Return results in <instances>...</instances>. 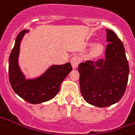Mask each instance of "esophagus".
<instances>
[{
    "label": "esophagus",
    "instance_id": "34e87169",
    "mask_svg": "<svg viewBox=\"0 0 135 135\" xmlns=\"http://www.w3.org/2000/svg\"><path fill=\"white\" fill-rule=\"evenodd\" d=\"M71 64L72 67L74 69H76L78 67V65H79V59L78 57L76 56H74V57H72V59H71Z\"/></svg>",
    "mask_w": 135,
    "mask_h": 135
}]
</instances>
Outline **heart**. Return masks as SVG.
<instances>
[{
    "mask_svg": "<svg viewBox=\"0 0 135 135\" xmlns=\"http://www.w3.org/2000/svg\"><path fill=\"white\" fill-rule=\"evenodd\" d=\"M103 51V46L100 44H95L93 45L91 52L94 55H98V54H101Z\"/></svg>",
    "mask_w": 135,
    "mask_h": 135,
    "instance_id": "1",
    "label": "heart"
}]
</instances>
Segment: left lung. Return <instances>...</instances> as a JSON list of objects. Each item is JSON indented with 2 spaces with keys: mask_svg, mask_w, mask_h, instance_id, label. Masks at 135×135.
Returning <instances> with one entry per match:
<instances>
[{
  "mask_svg": "<svg viewBox=\"0 0 135 135\" xmlns=\"http://www.w3.org/2000/svg\"><path fill=\"white\" fill-rule=\"evenodd\" d=\"M107 32L105 57L79 64L81 93L88 103L104 108L118 103L128 81L129 64L123 44L110 30Z\"/></svg>",
  "mask_w": 135,
  "mask_h": 135,
  "instance_id": "8db88e82",
  "label": "left lung"
}]
</instances>
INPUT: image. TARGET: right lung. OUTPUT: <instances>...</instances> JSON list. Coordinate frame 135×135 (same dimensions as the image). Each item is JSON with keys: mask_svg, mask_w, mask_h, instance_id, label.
<instances>
[{"mask_svg": "<svg viewBox=\"0 0 135 135\" xmlns=\"http://www.w3.org/2000/svg\"><path fill=\"white\" fill-rule=\"evenodd\" d=\"M29 30L21 31L15 40V46L9 58V80L15 93L25 101L39 104L54 98L60 90L61 83L72 71L71 63L50 66L44 73L32 79L26 76L20 67V44Z\"/></svg>", "mask_w": 135, "mask_h": 135, "instance_id": "right-lung-1", "label": "right lung"}]
</instances>
